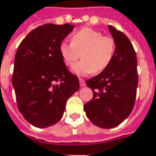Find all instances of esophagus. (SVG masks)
I'll return each instance as SVG.
<instances>
[{"instance_id":"1","label":"esophagus","mask_w":156,"mask_h":156,"mask_svg":"<svg viewBox=\"0 0 156 156\" xmlns=\"http://www.w3.org/2000/svg\"><path fill=\"white\" fill-rule=\"evenodd\" d=\"M79 83H80V86H81V87H84V86L86 85L85 82H84V80H83V78H79Z\"/></svg>"}]
</instances>
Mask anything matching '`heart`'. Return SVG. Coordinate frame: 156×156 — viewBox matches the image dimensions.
<instances>
[{"label":"heart","mask_w":156,"mask_h":156,"mask_svg":"<svg viewBox=\"0 0 156 156\" xmlns=\"http://www.w3.org/2000/svg\"><path fill=\"white\" fill-rule=\"evenodd\" d=\"M116 51V42L112 36L103 35L100 31L83 28L71 37V43L60 44V53L67 67H72L82 56L83 60L75 64V74L85 76L101 73L109 67Z\"/></svg>","instance_id":"obj_1"}]
</instances>
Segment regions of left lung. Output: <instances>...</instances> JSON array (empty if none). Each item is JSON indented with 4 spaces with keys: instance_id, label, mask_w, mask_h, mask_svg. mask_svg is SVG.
<instances>
[{
    "instance_id": "8db88e82",
    "label": "left lung",
    "mask_w": 156,
    "mask_h": 156,
    "mask_svg": "<svg viewBox=\"0 0 156 156\" xmlns=\"http://www.w3.org/2000/svg\"><path fill=\"white\" fill-rule=\"evenodd\" d=\"M108 27L116 42L115 55L106 69L86 81L93 98L83 106L90 122L101 128L116 127L131 114L139 82L133 44L123 33Z\"/></svg>"
}]
</instances>
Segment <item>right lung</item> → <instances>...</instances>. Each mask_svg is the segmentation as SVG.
I'll return each instance as SVG.
<instances>
[{"label": "right lung", "mask_w": 156, "mask_h": 156, "mask_svg": "<svg viewBox=\"0 0 156 156\" xmlns=\"http://www.w3.org/2000/svg\"><path fill=\"white\" fill-rule=\"evenodd\" d=\"M73 29L69 23L41 25L17 48L12 83L17 108L34 127L58 122L67 99L79 89L78 78L67 70L60 53V44Z\"/></svg>", "instance_id": "obj_1"}]
</instances>
